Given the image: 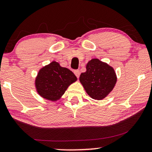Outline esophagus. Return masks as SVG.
Here are the masks:
<instances>
[{"mask_svg": "<svg viewBox=\"0 0 152 152\" xmlns=\"http://www.w3.org/2000/svg\"><path fill=\"white\" fill-rule=\"evenodd\" d=\"M74 74H75L76 76L78 78L79 76H80V71H79V70H75V71H74Z\"/></svg>", "mask_w": 152, "mask_h": 152, "instance_id": "esophagus-1", "label": "esophagus"}]
</instances>
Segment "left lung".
<instances>
[{"label": "left lung", "mask_w": 152, "mask_h": 152, "mask_svg": "<svg viewBox=\"0 0 152 152\" xmlns=\"http://www.w3.org/2000/svg\"><path fill=\"white\" fill-rule=\"evenodd\" d=\"M79 80L89 96L100 100L113 90L117 77L112 67L99 59L93 58L87 63L86 72L80 74Z\"/></svg>", "instance_id": "left-lung-1"}]
</instances>
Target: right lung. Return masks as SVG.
Here are the masks:
<instances>
[{
  "label": "right lung",
  "instance_id": "add662e5",
  "mask_svg": "<svg viewBox=\"0 0 152 152\" xmlns=\"http://www.w3.org/2000/svg\"><path fill=\"white\" fill-rule=\"evenodd\" d=\"M77 80L73 72L52 61L42 67L36 77V91L42 98L56 101L61 98L68 87Z\"/></svg>",
  "mask_w": 152,
  "mask_h": 152
}]
</instances>
